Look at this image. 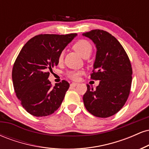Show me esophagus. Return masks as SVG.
<instances>
[{
	"mask_svg": "<svg viewBox=\"0 0 149 149\" xmlns=\"http://www.w3.org/2000/svg\"><path fill=\"white\" fill-rule=\"evenodd\" d=\"M77 85H78V83H72L71 84V87H76V86H77Z\"/></svg>",
	"mask_w": 149,
	"mask_h": 149,
	"instance_id": "34e87169",
	"label": "esophagus"
}]
</instances>
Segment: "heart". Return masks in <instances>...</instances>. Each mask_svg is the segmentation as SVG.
Listing matches in <instances>:
<instances>
[{
    "label": "heart",
    "mask_w": 149,
    "mask_h": 149,
    "mask_svg": "<svg viewBox=\"0 0 149 149\" xmlns=\"http://www.w3.org/2000/svg\"><path fill=\"white\" fill-rule=\"evenodd\" d=\"M73 49L76 51L80 56L83 57H85L86 55L91 54L92 50V46L90 42L87 40H78L76 43L73 45ZM63 59H64V52H61L58 57V61L59 63L62 62ZM82 73L81 71H69L66 72V76L72 80H77L79 78L80 75Z\"/></svg>",
    "instance_id": "1"
}]
</instances>
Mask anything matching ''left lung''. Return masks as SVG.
Segmentation results:
<instances>
[{"label":"left lung","instance_id":"left-lung-1","mask_svg":"<svg viewBox=\"0 0 149 149\" xmlns=\"http://www.w3.org/2000/svg\"><path fill=\"white\" fill-rule=\"evenodd\" d=\"M83 36L96 46L91 78L100 80L95 90L87 85L84 105L96 117H110L122 109L129 97L132 79L130 61L118 40L105 31L92 30Z\"/></svg>","mask_w":149,"mask_h":149}]
</instances>
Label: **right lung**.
<instances>
[{"label":"right lung","mask_w":149,"mask_h":149,"mask_svg":"<svg viewBox=\"0 0 149 149\" xmlns=\"http://www.w3.org/2000/svg\"><path fill=\"white\" fill-rule=\"evenodd\" d=\"M77 36L40 34L24 45L13 66V85L22 107L36 117L47 116L59 108L69 88L66 80L51 87L49 71L59 63L58 57Z\"/></svg>","instance_id":"add662e5"}]
</instances>
